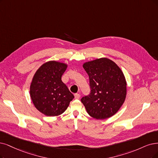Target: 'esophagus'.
Returning a JSON list of instances; mask_svg holds the SVG:
<instances>
[{
    "label": "esophagus",
    "mask_w": 158,
    "mask_h": 158,
    "mask_svg": "<svg viewBox=\"0 0 158 158\" xmlns=\"http://www.w3.org/2000/svg\"><path fill=\"white\" fill-rule=\"evenodd\" d=\"M74 96H75V99H77V100H78V99H79V98H80V94H75L74 95Z\"/></svg>",
    "instance_id": "obj_1"
}]
</instances>
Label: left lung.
I'll list each match as a JSON object with an SVG mask.
<instances>
[{
	"instance_id": "8db88e82",
	"label": "left lung",
	"mask_w": 158,
	"mask_h": 158,
	"mask_svg": "<svg viewBox=\"0 0 158 158\" xmlns=\"http://www.w3.org/2000/svg\"><path fill=\"white\" fill-rule=\"evenodd\" d=\"M89 76L90 94L81 99L87 113L97 120L111 117L123 105L127 94L125 76L119 66L107 58L85 62Z\"/></svg>"
}]
</instances>
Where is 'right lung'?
<instances>
[{"label": "right lung", "mask_w": 158, "mask_h": 158, "mask_svg": "<svg viewBox=\"0 0 158 158\" xmlns=\"http://www.w3.org/2000/svg\"><path fill=\"white\" fill-rule=\"evenodd\" d=\"M68 64L55 60L45 62L34 73L30 96L34 107L48 116H56L67 109L74 96L61 77Z\"/></svg>", "instance_id": "obj_1"}]
</instances>
